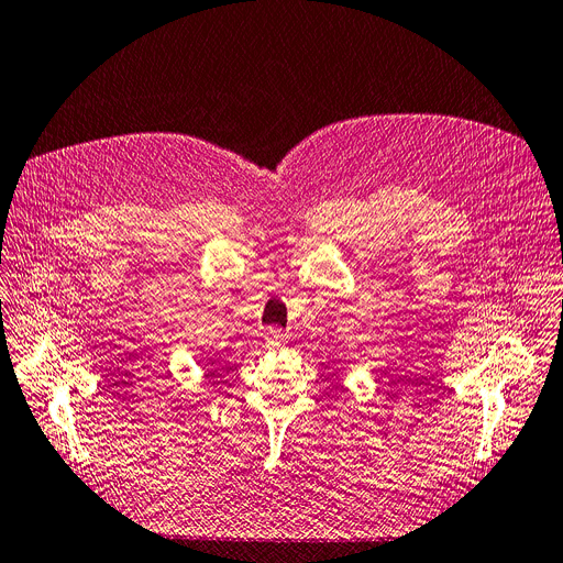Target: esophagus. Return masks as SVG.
<instances>
[{"mask_svg":"<svg viewBox=\"0 0 563 563\" xmlns=\"http://www.w3.org/2000/svg\"><path fill=\"white\" fill-rule=\"evenodd\" d=\"M266 340H268V345H283V342H285V333H283L280 329H272V331H268Z\"/></svg>","mask_w":563,"mask_h":563,"instance_id":"1","label":"esophagus"}]
</instances>
